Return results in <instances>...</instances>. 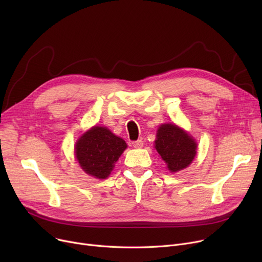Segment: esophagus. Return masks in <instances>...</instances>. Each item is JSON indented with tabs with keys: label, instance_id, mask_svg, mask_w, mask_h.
Masks as SVG:
<instances>
[{
	"label": "esophagus",
	"instance_id": "esophagus-1",
	"mask_svg": "<svg viewBox=\"0 0 262 262\" xmlns=\"http://www.w3.org/2000/svg\"><path fill=\"white\" fill-rule=\"evenodd\" d=\"M132 144H133V146H134L135 148H140V147H142V146H143V141L140 139V140L134 141Z\"/></svg>",
	"mask_w": 262,
	"mask_h": 262
}]
</instances>
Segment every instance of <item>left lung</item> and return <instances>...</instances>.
I'll return each instance as SVG.
<instances>
[{
  "mask_svg": "<svg viewBox=\"0 0 262 262\" xmlns=\"http://www.w3.org/2000/svg\"><path fill=\"white\" fill-rule=\"evenodd\" d=\"M196 147L195 140L175 124H161L157 130L155 148L172 173L189 166L196 155Z\"/></svg>",
  "mask_w": 262,
  "mask_h": 262,
  "instance_id": "obj_1",
  "label": "left lung"
}]
</instances>
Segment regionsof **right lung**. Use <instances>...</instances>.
<instances>
[{
	"instance_id": "obj_1",
	"label": "right lung",
	"mask_w": 262,
	"mask_h": 262,
	"mask_svg": "<svg viewBox=\"0 0 262 262\" xmlns=\"http://www.w3.org/2000/svg\"><path fill=\"white\" fill-rule=\"evenodd\" d=\"M126 147V142L107 127L93 126L77 140L75 157L87 174L105 180Z\"/></svg>"
}]
</instances>
